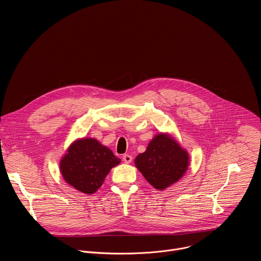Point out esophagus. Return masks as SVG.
<instances>
[{"mask_svg":"<svg viewBox=\"0 0 261 261\" xmlns=\"http://www.w3.org/2000/svg\"><path fill=\"white\" fill-rule=\"evenodd\" d=\"M123 161H124L125 163H130V162L132 161V156H130V155H128V154H125V155L123 156Z\"/></svg>","mask_w":261,"mask_h":261,"instance_id":"1","label":"esophagus"}]
</instances>
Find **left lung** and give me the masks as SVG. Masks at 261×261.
I'll use <instances>...</instances> for the list:
<instances>
[{"label":"left lung","instance_id":"left-lung-1","mask_svg":"<svg viewBox=\"0 0 261 261\" xmlns=\"http://www.w3.org/2000/svg\"><path fill=\"white\" fill-rule=\"evenodd\" d=\"M135 166L157 190H164L184 176L189 154L167 133H159L135 158Z\"/></svg>","mask_w":261,"mask_h":261}]
</instances>
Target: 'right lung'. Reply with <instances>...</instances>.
Masks as SVG:
<instances>
[{
    "label": "right lung",
    "instance_id": "obj_1",
    "mask_svg": "<svg viewBox=\"0 0 261 261\" xmlns=\"http://www.w3.org/2000/svg\"><path fill=\"white\" fill-rule=\"evenodd\" d=\"M121 163L110 148L95 138L73 141L60 161L64 180L85 194L95 193L110 169Z\"/></svg>",
    "mask_w": 261,
    "mask_h": 261
}]
</instances>
